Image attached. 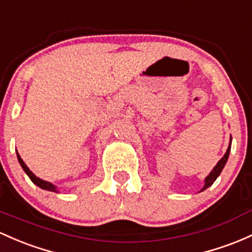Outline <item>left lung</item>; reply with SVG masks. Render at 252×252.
<instances>
[{"label":"left lung","instance_id":"1","mask_svg":"<svg viewBox=\"0 0 252 252\" xmlns=\"http://www.w3.org/2000/svg\"><path fill=\"white\" fill-rule=\"evenodd\" d=\"M231 142H232V137H231ZM231 142H229V146H228L227 151H226L225 156H223L219 160V162H218V164H217V166L213 168V171H212L211 173H209V176H207L206 181H204V187L202 188V190H201V191H203V190H206L207 188L211 187V185L215 182V179H217L218 177H219V175L221 173V171H222L223 166H225L226 161H227V159H228L229 151H231Z\"/></svg>","mask_w":252,"mask_h":252}]
</instances>
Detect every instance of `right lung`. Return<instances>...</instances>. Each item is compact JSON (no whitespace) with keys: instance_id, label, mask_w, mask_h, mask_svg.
Returning a JSON list of instances; mask_svg holds the SVG:
<instances>
[{"instance_id":"add662e5","label":"right lung","mask_w":252,"mask_h":252,"mask_svg":"<svg viewBox=\"0 0 252 252\" xmlns=\"http://www.w3.org/2000/svg\"><path fill=\"white\" fill-rule=\"evenodd\" d=\"M16 154H18V153H16ZM18 159H19V162H20L21 167L24 168V171H25V172H26V175L30 177V179H31L33 183H34L35 185H38V187L41 188V189H44V190H49V191H55V192H57V191H56V187H55V185H52L51 183H49V182L43 181V179L38 178V177H35L34 175H33L31 171H30V168L26 166V164H25L24 160L21 159L19 154H18Z\"/></svg>"}]
</instances>
